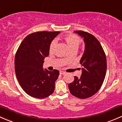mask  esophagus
I'll use <instances>...</instances> for the list:
<instances>
[{
  "instance_id": "34e87169",
  "label": "esophagus",
  "mask_w": 122,
  "mask_h": 122,
  "mask_svg": "<svg viewBox=\"0 0 122 122\" xmlns=\"http://www.w3.org/2000/svg\"><path fill=\"white\" fill-rule=\"evenodd\" d=\"M60 74L61 75H64V74H65V72L63 71H60Z\"/></svg>"
}]
</instances>
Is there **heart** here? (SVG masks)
I'll use <instances>...</instances> for the list:
<instances>
[{"mask_svg": "<svg viewBox=\"0 0 122 122\" xmlns=\"http://www.w3.org/2000/svg\"><path fill=\"white\" fill-rule=\"evenodd\" d=\"M64 40L66 42V43L68 45L71 51L77 49L79 47L80 43H81V40H80V37L77 36V35H66L64 37ZM55 44H56L55 41H53L50 45L49 52L51 53L53 52ZM66 59H68V57H66Z\"/></svg>", "mask_w": 122, "mask_h": 122, "instance_id": "heart-1", "label": "heart"}]
</instances>
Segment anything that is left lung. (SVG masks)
<instances>
[{
	"instance_id": "8db88e82",
	"label": "left lung",
	"mask_w": 122,
	"mask_h": 122,
	"mask_svg": "<svg viewBox=\"0 0 122 122\" xmlns=\"http://www.w3.org/2000/svg\"><path fill=\"white\" fill-rule=\"evenodd\" d=\"M74 32L83 38L85 49L80 61L82 66L81 76H75L74 81L69 84V89L75 97L86 99L96 93L103 83L107 69L106 55L93 35L81 30Z\"/></svg>"
}]
</instances>
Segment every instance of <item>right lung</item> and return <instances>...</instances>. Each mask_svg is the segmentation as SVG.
Returning a JSON list of instances; mask_svg holds the SVG:
<instances>
[{"instance_id":"add662e5","label":"right lung","mask_w":122,"mask_h":122,"mask_svg":"<svg viewBox=\"0 0 122 122\" xmlns=\"http://www.w3.org/2000/svg\"><path fill=\"white\" fill-rule=\"evenodd\" d=\"M60 32H37L29 34L20 45L15 59L16 77L24 91L32 97L43 99L55 90L59 71L43 68L49 54V46Z\"/></svg>"}]
</instances>
